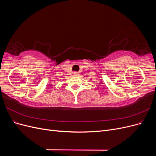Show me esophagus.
Masks as SVG:
<instances>
[{
    "instance_id": "34e87169",
    "label": "esophagus",
    "mask_w": 156,
    "mask_h": 156,
    "mask_svg": "<svg viewBox=\"0 0 156 156\" xmlns=\"http://www.w3.org/2000/svg\"><path fill=\"white\" fill-rule=\"evenodd\" d=\"M78 73H78V72H73V74H74L75 75H78Z\"/></svg>"
}]
</instances>
